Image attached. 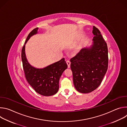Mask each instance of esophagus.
Here are the masks:
<instances>
[{
    "label": "esophagus",
    "mask_w": 127,
    "mask_h": 127,
    "mask_svg": "<svg viewBox=\"0 0 127 127\" xmlns=\"http://www.w3.org/2000/svg\"><path fill=\"white\" fill-rule=\"evenodd\" d=\"M66 63H67V64L68 67V68H70V61L69 60H67V61H66Z\"/></svg>",
    "instance_id": "34e87169"
}]
</instances>
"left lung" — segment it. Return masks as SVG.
Returning a JSON list of instances; mask_svg holds the SVG:
<instances>
[{
    "label": "left lung",
    "mask_w": 127,
    "mask_h": 127,
    "mask_svg": "<svg viewBox=\"0 0 127 127\" xmlns=\"http://www.w3.org/2000/svg\"><path fill=\"white\" fill-rule=\"evenodd\" d=\"M93 33L92 47L82 49L70 59L74 86L83 94L92 92L99 86L108 68L107 44L95 26Z\"/></svg>",
    "instance_id": "1"
}]
</instances>
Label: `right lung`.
Returning a JSON list of instances; mask_svg holds the SVG:
<instances>
[{
  "instance_id": "1",
  "label": "right lung",
  "mask_w": 127,
  "mask_h": 127,
  "mask_svg": "<svg viewBox=\"0 0 127 127\" xmlns=\"http://www.w3.org/2000/svg\"><path fill=\"white\" fill-rule=\"evenodd\" d=\"M38 30L37 28L30 32L23 47V69L27 80L36 92L44 96H51L58 92L60 77L68 66L64 58L43 69H36L28 63L25 55V44L31 36L37 33Z\"/></svg>"
}]
</instances>
